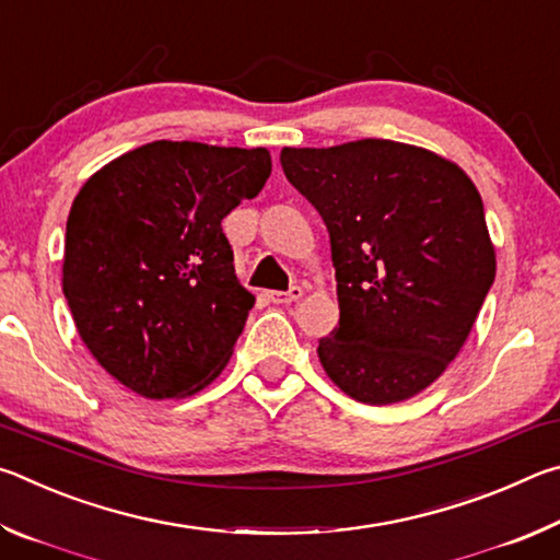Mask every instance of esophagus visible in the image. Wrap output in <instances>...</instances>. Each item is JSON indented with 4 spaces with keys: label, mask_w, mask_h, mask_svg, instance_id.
<instances>
[{
    "label": "esophagus",
    "mask_w": 560,
    "mask_h": 560,
    "mask_svg": "<svg viewBox=\"0 0 560 560\" xmlns=\"http://www.w3.org/2000/svg\"><path fill=\"white\" fill-rule=\"evenodd\" d=\"M303 296L301 287H291L289 291H269V301L273 303H293Z\"/></svg>",
    "instance_id": "obj_1"
}]
</instances>
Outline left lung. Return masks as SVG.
Wrapping results in <instances>:
<instances>
[{
    "mask_svg": "<svg viewBox=\"0 0 560 560\" xmlns=\"http://www.w3.org/2000/svg\"><path fill=\"white\" fill-rule=\"evenodd\" d=\"M281 167L330 236L340 318L318 340L324 371L365 405L424 390L457 358L494 283L477 187L430 150L377 138L283 148Z\"/></svg>",
    "mask_w": 560,
    "mask_h": 560,
    "instance_id": "8db88e82",
    "label": "left lung"
}]
</instances>
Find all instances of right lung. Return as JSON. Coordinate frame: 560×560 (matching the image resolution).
I'll use <instances>...</instances> for the list:
<instances>
[{"label":"right lung","instance_id":"right-lung-1","mask_svg":"<svg viewBox=\"0 0 560 560\" xmlns=\"http://www.w3.org/2000/svg\"><path fill=\"white\" fill-rule=\"evenodd\" d=\"M269 175L267 148L155 140L75 195L63 296L91 355L132 393L185 397L222 373L254 306L222 220Z\"/></svg>","mask_w":560,"mask_h":560}]
</instances>
